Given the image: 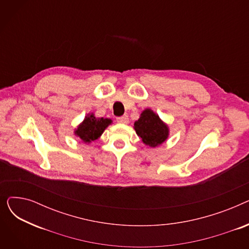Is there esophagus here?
Instances as JSON below:
<instances>
[{
    "label": "esophagus",
    "mask_w": 249,
    "mask_h": 249,
    "mask_svg": "<svg viewBox=\"0 0 249 249\" xmlns=\"http://www.w3.org/2000/svg\"><path fill=\"white\" fill-rule=\"evenodd\" d=\"M117 122L118 123H122V124H127L129 122V118L127 115L121 116V117H118L117 118Z\"/></svg>",
    "instance_id": "esophagus-1"
}]
</instances>
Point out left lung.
Returning a JSON list of instances; mask_svg holds the SVG:
<instances>
[{"label":"left lung","mask_w":249,"mask_h":249,"mask_svg":"<svg viewBox=\"0 0 249 249\" xmlns=\"http://www.w3.org/2000/svg\"><path fill=\"white\" fill-rule=\"evenodd\" d=\"M134 129L142 142L149 147H156L167 139L168 126L151 109H145L134 123Z\"/></svg>","instance_id":"obj_1"}]
</instances>
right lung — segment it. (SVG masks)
I'll use <instances>...</instances> for the list:
<instances>
[{
	"label": "right lung",
	"instance_id": "right-lung-1",
	"mask_svg": "<svg viewBox=\"0 0 249 249\" xmlns=\"http://www.w3.org/2000/svg\"><path fill=\"white\" fill-rule=\"evenodd\" d=\"M110 124H112V120L109 118H97L94 113H89L84 121L74 130V135L85 143H90L100 138Z\"/></svg>",
	"mask_w": 249,
	"mask_h": 249
}]
</instances>
